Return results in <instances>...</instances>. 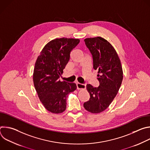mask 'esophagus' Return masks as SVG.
<instances>
[{
    "mask_svg": "<svg viewBox=\"0 0 150 150\" xmlns=\"http://www.w3.org/2000/svg\"><path fill=\"white\" fill-rule=\"evenodd\" d=\"M76 87H77L78 90H85V88H86V85H85V84L77 83Z\"/></svg>",
    "mask_w": 150,
    "mask_h": 150,
    "instance_id": "1",
    "label": "esophagus"
}]
</instances>
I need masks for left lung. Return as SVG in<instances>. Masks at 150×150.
<instances>
[{
  "instance_id": "obj_1",
  "label": "left lung",
  "mask_w": 150,
  "mask_h": 150,
  "mask_svg": "<svg viewBox=\"0 0 150 150\" xmlns=\"http://www.w3.org/2000/svg\"><path fill=\"white\" fill-rule=\"evenodd\" d=\"M93 59V68L98 70V87L87 85L90 100L83 103L84 108L92 113H99L108 108L116 97L123 79L120 59L109 41L97 37L84 40Z\"/></svg>"
}]
</instances>
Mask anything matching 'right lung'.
<instances>
[{"mask_svg": "<svg viewBox=\"0 0 150 150\" xmlns=\"http://www.w3.org/2000/svg\"><path fill=\"white\" fill-rule=\"evenodd\" d=\"M76 38H60L49 41L35 63L34 85L45 108L53 113L66 110L68 95L76 89L75 83L59 80L70 59V53L79 42Z\"/></svg>", "mask_w": 150, "mask_h": 150, "instance_id": "obj_1", "label": "right lung"}]
</instances>
